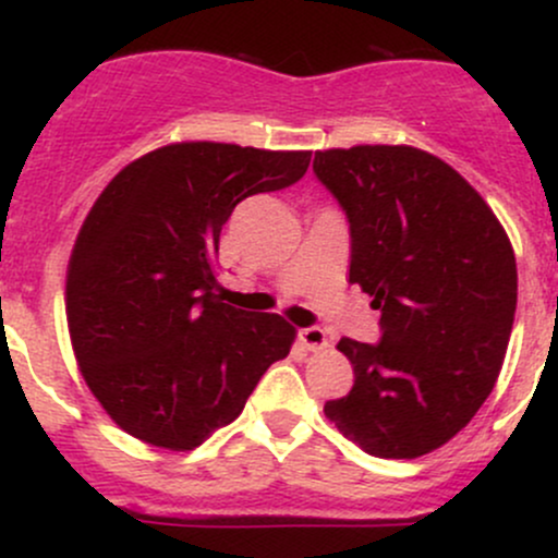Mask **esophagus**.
<instances>
[{
	"label": "esophagus",
	"mask_w": 558,
	"mask_h": 558,
	"mask_svg": "<svg viewBox=\"0 0 558 558\" xmlns=\"http://www.w3.org/2000/svg\"><path fill=\"white\" fill-rule=\"evenodd\" d=\"M299 341H301V345H304L306 351L328 349V336H325V330H319V328L299 330Z\"/></svg>",
	"instance_id": "34e87169"
}]
</instances>
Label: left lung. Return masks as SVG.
<instances>
[{"label": "left lung", "mask_w": 558, "mask_h": 558, "mask_svg": "<svg viewBox=\"0 0 558 558\" xmlns=\"http://www.w3.org/2000/svg\"><path fill=\"white\" fill-rule=\"evenodd\" d=\"M315 172L345 209L349 280L383 328L377 345L338 341L354 388L325 417L373 457H425L496 386L517 310L514 248L485 198L417 146L323 149Z\"/></svg>", "instance_id": "left-lung-1"}]
</instances>
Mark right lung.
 <instances>
[{"label":"right lung","instance_id":"1","mask_svg":"<svg viewBox=\"0 0 558 558\" xmlns=\"http://www.w3.org/2000/svg\"><path fill=\"white\" fill-rule=\"evenodd\" d=\"M312 151L175 141L128 162L78 230L65 315L75 362L120 430L191 451L243 412L296 328L217 288L220 230L246 196L296 183Z\"/></svg>","mask_w":558,"mask_h":558}]
</instances>
